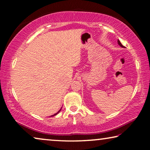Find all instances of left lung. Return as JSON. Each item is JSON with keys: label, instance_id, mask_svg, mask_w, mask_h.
I'll use <instances>...</instances> for the list:
<instances>
[{"label": "left lung", "instance_id": "1", "mask_svg": "<svg viewBox=\"0 0 150 150\" xmlns=\"http://www.w3.org/2000/svg\"><path fill=\"white\" fill-rule=\"evenodd\" d=\"M117 43H118V44H119V45H120V46H122V47H123V48H124V46H123V45H122V44H121V42H120V40H117Z\"/></svg>", "mask_w": 150, "mask_h": 150}]
</instances>
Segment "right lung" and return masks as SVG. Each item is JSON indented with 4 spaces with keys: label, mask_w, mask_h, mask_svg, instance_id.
I'll use <instances>...</instances> for the list:
<instances>
[{
    "label": "right lung",
    "mask_w": 150,
    "mask_h": 150,
    "mask_svg": "<svg viewBox=\"0 0 150 150\" xmlns=\"http://www.w3.org/2000/svg\"><path fill=\"white\" fill-rule=\"evenodd\" d=\"M61 109H60V110H59V111H58V112H57V113H55L54 115H52V116H54V115H57V114H58V113H59V111H61Z\"/></svg>",
    "instance_id": "1"
}]
</instances>
